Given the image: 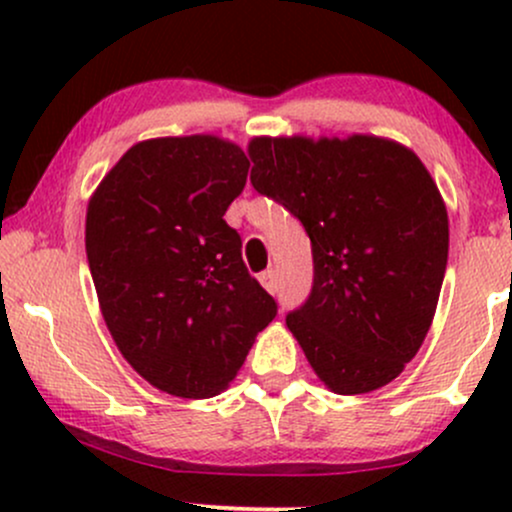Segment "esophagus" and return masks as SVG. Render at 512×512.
<instances>
[{"mask_svg":"<svg viewBox=\"0 0 512 512\" xmlns=\"http://www.w3.org/2000/svg\"><path fill=\"white\" fill-rule=\"evenodd\" d=\"M260 284L269 293H276V272H274V269H267V272L260 274Z\"/></svg>","mask_w":512,"mask_h":512,"instance_id":"1","label":"esophagus"}]
</instances>
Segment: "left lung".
I'll list each match as a JSON object with an SVG mask.
<instances>
[{
	"instance_id": "obj_1",
	"label": "left lung",
	"mask_w": 512,
	"mask_h": 512,
	"mask_svg": "<svg viewBox=\"0 0 512 512\" xmlns=\"http://www.w3.org/2000/svg\"><path fill=\"white\" fill-rule=\"evenodd\" d=\"M252 187L298 216L315 279L286 317L337 395L397 378L431 330L448 264V209L409 146L375 134L252 137Z\"/></svg>"
}]
</instances>
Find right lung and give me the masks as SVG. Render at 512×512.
<instances>
[{
	"label": "right lung",
	"mask_w": 512,
	"mask_h": 512,
	"mask_svg": "<svg viewBox=\"0 0 512 512\" xmlns=\"http://www.w3.org/2000/svg\"><path fill=\"white\" fill-rule=\"evenodd\" d=\"M248 168L216 134L144 139L88 199L86 257L105 325L129 366L173 397L226 390L276 315L223 221Z\"/></svg>",
	"instance_id": "1"
}]
</instances>
